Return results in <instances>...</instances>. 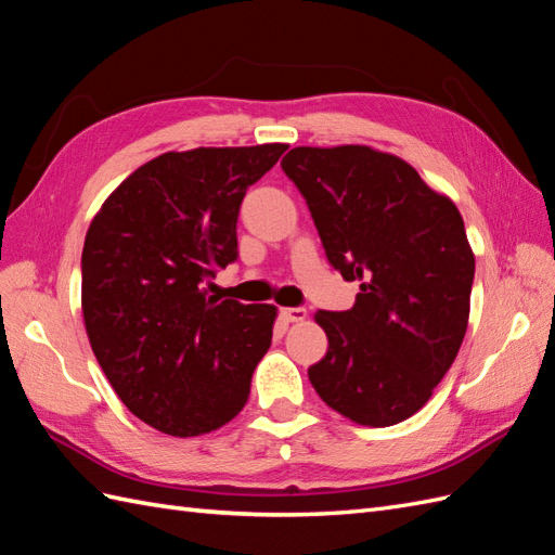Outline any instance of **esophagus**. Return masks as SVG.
<instances>
[{"mask_svg":"<svg viewBox=\"0 0 555 555\" xmlns=\"http://www.w3.org/2000/svg\"><path fill=\"white\" fill-rule=\"evenodd\" d=\"M281 317L295 323V321H305L307 319V309L305 307H283L281 309Z\"/></svg>","mask_w":555,"mask_h":555,"instance_id":"esophagus-1","label":"esophagus"}]
</instances>
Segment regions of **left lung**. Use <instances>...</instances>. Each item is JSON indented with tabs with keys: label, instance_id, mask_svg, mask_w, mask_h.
Returning a JSON list of instances; mask_svg holds the SVG:
<instances>
[{
	"label": "left lung",
	"instance_id": "1",
	"mask_svg": "<svg viewBox=\"0 0 555 555\" xmlns=\"http://www.w3.org/2000/svg\"><path fill=\"white\" fill-rule=\"evenodd\" d=\"M281 168L325 258L363 281L351 309L317 311L328 353L311 387L353 422L399 424L431 399L466 333L476 262L460 210L399 156L363 145L295 147Z\"/></svg>",
	"mask_w": 555,
	"mask_h": 555
}]
</instances>
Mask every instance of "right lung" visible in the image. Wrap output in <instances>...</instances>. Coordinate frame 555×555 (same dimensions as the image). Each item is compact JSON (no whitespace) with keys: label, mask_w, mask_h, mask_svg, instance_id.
Segmentation results:
<instances>
[{"label":"right lung","mask_w":555,"mask_h":555,"mask_svg":"<svg viewBox=\"0 0 555 555\" xmlns=\"http://www.w3.org/2000/svg\"><path fill=\"white\" fill-rule=\"evenodd\" d=\"M288 145L166 152L93 218L81 253V311L112 389L145 424L202 436L244 410L272 345L274 305L208 295L236 262L246 190Z\"/></svg>","instance_id":"right-lung-1"}]
</instances>
